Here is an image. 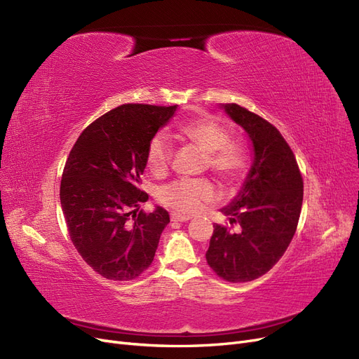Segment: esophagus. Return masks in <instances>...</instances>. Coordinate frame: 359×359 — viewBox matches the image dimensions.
I'll use <instances>...</instances> for the list:
<instances>
[{
  "mask_svg": "<svg viewBox=\"0 0 359 359\" xmlns=\"http://www.w3.org/2000/svg\"><path fill=\"white\" fill-rule=\"evenodd\" d=\"M170 218H171V222H189L191 220L189 215H183L179 212H171Z\"/></svg>",
  "mask_w": 359,
  "mask_h": 359,
  "instance_id": "34e87169",
  "label": "esophagus"
}]
</instances>
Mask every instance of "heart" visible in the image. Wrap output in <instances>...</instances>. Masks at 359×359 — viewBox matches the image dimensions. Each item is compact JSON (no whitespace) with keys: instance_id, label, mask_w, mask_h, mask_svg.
<instances>
[{"instance_id":"heart-1","label":"heart","mask_w":359,"mask_h":359,"mask_svg":"<svg viewBox=\"0 0 359 359\" xmlns=\"http://www.w3.org/2000/svg\"><path fill=\"white\" fill-rule=\"evenodd\" d=\"M179 135L205 152V164L224 180L238 179L246 168V152L238 142L229 141V132L220 123L210 118H195L183 123ZM171 160V144L164 135L151 139L147 149V167L155 176L164 175ZM214 196V188L207 179H179L160 189L163 205L194 214Z\"/></svg>"}]
</instances>
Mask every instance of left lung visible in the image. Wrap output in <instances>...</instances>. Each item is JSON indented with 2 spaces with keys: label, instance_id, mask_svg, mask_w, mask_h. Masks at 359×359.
Listing matches in <instances>:
<instances>
[{
  "label": "left lung",
  "instance_id": "1",
  "mask_svg": "<svg viewBox=\"0 0 359 359\" xmlns=\"http://www.w3.org/2000/svg\"><path fill=\"white\" fill-rule=\"evenodd\" d=\"M222 108L251 139L254 161L241 192L222 208L241 230L214 224L205 258L217 276L242 283L266 274L283 257L298 227L304 180L290 147L271 123L238 104Z\"/></svg>",
  "mask_w": 359,
  "mask_h": 359
}]
</instances>
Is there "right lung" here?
Listing matches in <instances>:
<instances>
[{
    "instance_id": "1",
    "label": "right lung",
    "mask_w": 359,
    "mask_h": 359,
    "mask_svg": "<svg viewBox=\"0 0 359 359\" xmlns=\"http://www.w3.org/2000/svg\"><path fill=\"white\" fill-rule=\"evenodd\" d=\"M176 108L120 105L90 123L69 154L60 186L69 235L88 266L105 278L142 274L170 223L161 207L139 211L148 201L139 184L151 139Z\"/></svg>"
}]
</instances>
